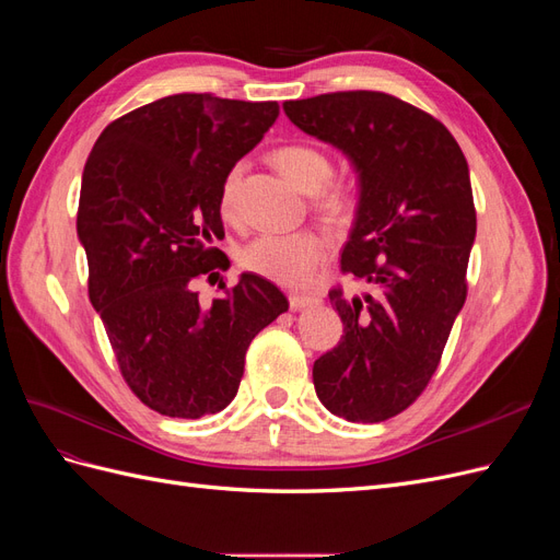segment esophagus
Masks as SVG:
<instances>
[{
  "mask_svg": "<svg viewBox=\"0 0 560 560\" xmlns=\"http://www.w3.org/2000/svg\"><path fill=\"white\" fill-rule=\"evenodd\" d=\"M322 296L317 294H290V306L292 311H301V308H308V306H319Z\"/></svg>",
  "mask_w": 560,
  "mask_h": 560,
  "instance_id": "34e87169",
  "label": "esophagus"
}]
</instances>
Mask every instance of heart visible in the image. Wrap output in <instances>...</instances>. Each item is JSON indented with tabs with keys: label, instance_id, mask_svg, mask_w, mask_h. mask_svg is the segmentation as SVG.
<instances>
[{
	"label": "heart",
	"instance_id": "b5f03b06",
	"mask_svg": "<svg viewBox=\"0 0 560 560\" xmlns=\"http://www.w3.org/2000/svg\"><path fill=\"white\" fill-rule=\"evenodd\" d=\"M273 163L280 167L284 177H290L299 189L315 194L325 189L334 175V163L325 149L315 144H284L273 151ZM243 163L229 167L219 189V206L226 217L238 214V196L243 179ZM343 196L331 191L327 196L329 206H338ZM327 241L315 231H294V233H261L241 249V266L249 273L261 276L270 282L299 287L308 284L322 264L327 261Z\"/></svg>",
	"mask_w": 560,
	"mask_h": 560
}]
</instances>
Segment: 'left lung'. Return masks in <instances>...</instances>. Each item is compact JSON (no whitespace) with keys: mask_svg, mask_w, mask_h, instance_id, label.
Wrapping results in <instances>:
<instances>
[{"mask_svg":"<svg viewBox=\"0 0 560 560\" xmlns=\"http://www.w3.org/2000/svg\"><path fill=\"white\" fill-rule=\"evenodd\" d=\"M360 175L341 270L366 287L329 292L338 346L313 364L319 401L350 422H381L420 397L467 299L477 235L469 167L448 128L381 91H338L282 105Z\"/></svg>","mask_w":560,"mask_h":560,"instance_id":"left-lung-1","label":"left lung"}]
</instances>
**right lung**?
<instances>
[{"label":"right lung","instance_id":"right-lung-1","mask_svg":"<svg viewBox=\"0 0 560 560\" xmlns=\"http://www.w3.org/2000/svg\"><path fill=\"white\" fill-rule=\"evenodd\" d=\"M278 114V103L167 95L112 121L83 167L77 233L89 299L124 381L161 416L226 409L252 338L290 308L254 273L219 287L212 303L194 290L226 266L212 247L224 238L222 179Z\"/></svg>","mask_w":560,"mask_h":560}]
</instances>
